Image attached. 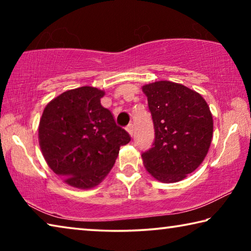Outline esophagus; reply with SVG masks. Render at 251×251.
Instances as JSON below:
<instances>
[{
  "label": "esophagus",
  "instance_id": "34e87169",
  "mask_svg": "<svg viewBox=\"0 0 251 251\" xmlns=\"http://www.w3.org/2000/svg\"><path fill=\"white\" fill-rule=\"evenodd\" d=\"M126 130H127V133H128L130 136H133V134H134V125L133 124H129L128 126L126 127Z\"/></svg>",
  "mask_w": 251,
  "mask_h": 251
}]
</instances>
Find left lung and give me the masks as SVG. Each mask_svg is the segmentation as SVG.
<instances>
[{
	"mask_svg": "<svg viewBox=\"0 0 251 251\" xmlns=\"http://www.w3.org/2000/svg\"><path fill=\"white\" fill-rule=\"evenodd\" d=\"M147 96L155 142L143 152L146 171L160 182L185 179L209 151L214 121L207 101L184 85L158 80L142 87Z\"/></svg>",
	"mask_w": 251,
	"mask_h": 251,
	"instance_id": "8db88e82",
	"label": "left lung"
}]
</instances>
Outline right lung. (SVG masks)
I'll list each match as a JSON object with an SVG mask.
<instances>
[{"instance_id":"obj_1","label":"right lung","mask_w":251,"mask_h":251,"mask_svg":"<svg viewBox=\"0 0 251 251\" xmlns=\"http://www.w3.org/2000/svg\"><path fill=\"white\" fill-rule=\"evenodd\" d=\"M92 86L66 91L45 106L39 125L42 154L64 182L79 189L94 188L113 168L120 148L130 141L116 125Z\"/></svg>"}]
</instances>
